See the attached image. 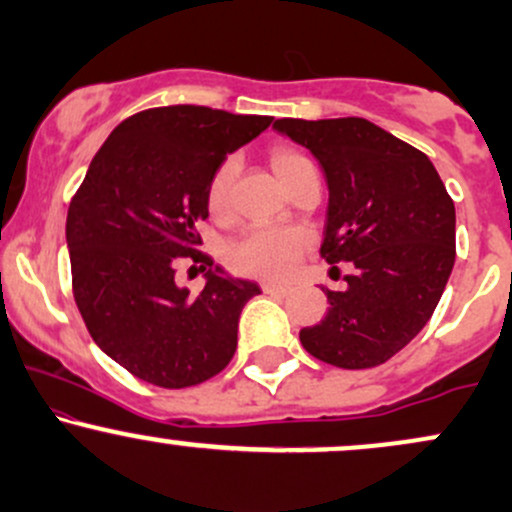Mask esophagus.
<instances>
[{
	"label": "esophagus",
	"instance_id": "34e87169",
	"mask_svg": "<svg viewBox=\"0 0 512 512\" xmlns=\"http://www.w3.org/2000/svg\"><path fill=\"white\" fill-rule=\"evenodd\" d=\"M262 291H264V293H272V296H286V293L291 291V286L276 284V281H264Z\"/></svg>",
	"mask_w": 512,
	"mask_h": 512
}]
</instances>
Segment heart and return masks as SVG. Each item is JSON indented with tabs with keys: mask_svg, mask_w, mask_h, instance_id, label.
Segmentation results:
<instances>
[{
	"mask_svg": "<svg viewBox=\"0 0 512 512\" xmlns=\"http://www.w3.org/2000/svg\"><path fill=\"white\" fill-rule=\"evenodd\" d=\"M272 166L284 187H289L298 178V173H303L313 163L296 149H276L272 154ZM236 170V158H226L211 175L207 207L214 216H226L231 211V187ZM308 245L310 236L303 228L252 226L228 248V267L238 274L257 276V279H284L301 262Z\"/></svg>",
	"mask_w": 512,
	"mask_h": 512,
	"instance_id": "obj_1",
	"label": "heart"
}]
</instances>
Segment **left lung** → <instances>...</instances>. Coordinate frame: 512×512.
<instances>
[{"instance_id":"left-lung-1","label":"left lung","mask_w":512,"mask_h":512,"mask_svg":"<svg viewBox=\"0 0 512 512\" xmlns=\"http://www.w3.org/2000/svg\"><path fill=\"white\" fill-rule=\"evenodd\" d=\"M274 129L325 173L320 255L354 267L346 291L322 289L330 308L301 330L303 349L337 368L380 366L424 330L443 296L455 264V204L426 154L363 117H284Z\"/></svg>"}]
</instances>
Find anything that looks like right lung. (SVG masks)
Returning <instances> with one entry per match:
<instances>
[{
    "mask_svg": "<svg viewBox=\"0 0 512 512\" xmlns=\"http://www.w3.org/2000/svg\"><path fill=\"white\" fill-rule=\"evenodd\" d=\"M269 125L204 105L142 110L110 132L69 204L76 308L93 342L144 383L199 385L236 354L240 313L260 286L214 267L197 223L216 168ZM182 256L208 272L197 297L174 281Z\"/></svg>",
    "mask_w": 512,
    "mask_h": 512,
    "instance_id": "obj_1",
    "label": "right lung"
}]
</instances>
